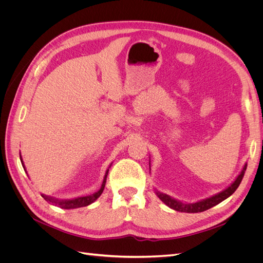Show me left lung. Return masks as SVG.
<instances>
[{"label": "left lung", "mask_w": 263, "mask_h": 263, "mask_svg": "<svg viewBox=\"0 0 263 263\" xmlns=\"http://www.w3.org/2000/svg\"><path fill=\"white\" fill-rule=\"evenodd\" d=\"M149 169H150V161H149ZM246 169H247V162L245 163L240 173L238 174L237 178L234 180L232 184L228 185L222 191H220V192H218L217 194H214L210 197L203 198V200H200L197 202H183V201L177 200V198H174L168 194L159 192V191H157V190L155 191V192H156L157 196L160 198V200L166 206H169L170 209H172L174 211L182 212V213H201V212H204L206 210L213 208V206H215V205L219 204L222 201H225L227 197L232 195L237 190V187L239 186L240 182L242 181Z\"/></svg>", "instance_id": "1"}]
</instances>
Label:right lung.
Listing matches in <instances>:
<instances>
[{
    "mask_svg": "<svg viewBox=\"0 0 263 263\" xmlns=\"http://www.w3.org/2000/svg\"><path fill=\"white\" fill-rule=\"evenodd\" d=\"M20 158H21V162H22L23 168H24V170L26 171L25 164H24L21 153H20ZM110 165H112V164H110ZM109 166H108V169H109ZM108 169L105 172V176H104V179H103V182H102V185H101L100 190H98L97 192H94L93 194L85 195V196H79V197H76V198H69V200H68V198H66V200H60V198H55L53 196L45 195V194H42V196L45 198L47 202H49L50 204H52L54 206H58V208H61V209H65V210L84 208V206L90 205L93 202L97 201L98 198L101 196V194L103 193V191H104V187H105L106 178H107V174H108ZM26 173H27V171H26Z\"/></svg>",
    "mask_w": 263,
    "mask_h": 263,
    "instance_id": "1",
    "label": "right lung"
}]
</instances>
